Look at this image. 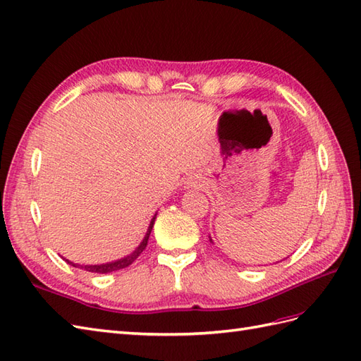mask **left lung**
<instances>
[{
    "mask_svg": "<svg viewBox=\"0 0 361 361\" xmlns=\"http://www.w3.org/2000/svg\"><path fill=\"white\" fill-rule=\"evenodd\" d=\"M210 243H212V239H210Z\"/></svg>",
    "mask_w": 361,
    "mask_h": 361,
    "instance_id": "1",
    "label": "left lung"
}]
</instances>
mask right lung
<instances>
[{
  "instance_id": "obj_1",
  "label": "right lung",
  "mask_w": 361,
  "mask_h": 361,
  "mask_svg": "<svg viewBox=\"0 0 361 361\" xmlns=\"http://www.w3.org/2000/svg\"><path fill=\"white\" fill-rule=\"evenodd\" d=\"M155 218H157V214L154 215V218L151 219L149 223V227H147V232L143 238V241L140 243V245H138L135 250L128 255L125 257H122V259H117V261H113V262H106V264H97V265H79V264H75V262H70L67 261L70 265L73 267H78V269H82V270H87V271H91V273H100V274H105V273H111V271H117V270H122L125 269V267L131 265L138 256H140V253L145 250L146 245H147V239H149V235L152 232V227H154V223H155Z\"/></svg>"
}]
</instances>
